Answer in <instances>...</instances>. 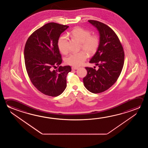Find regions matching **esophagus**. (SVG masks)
<instances>
[{
  "mask_svg": "<svg viewBox=\"0 0 148 148\" xmlns=\"http://www.w3.org/2000/svg\"><path fill=\"white\" fill-rule=\"evenodd\" d=\"M77 69H78V67H76V66H72V70H77Z\"/></svg>",
  "mask_w": 148,
  "mask_h": 148,
  "instance_id": "34e87169",
  "label": "esophagus"
}]
</instances>
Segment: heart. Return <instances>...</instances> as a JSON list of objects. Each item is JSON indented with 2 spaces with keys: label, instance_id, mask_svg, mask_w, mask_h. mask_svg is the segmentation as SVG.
Segmentation results:
<instances>
[{
  "label": "heart",
  "instance_id": "b5f03b06",
  "mask_svg": "<svg viewBox=\"0 0 148 148\" xmlns=\"http://www.w3.org/2000/svg\"><path fill=\"white\" fill-rule=\"evenodd\" d=\"M71 34L73 37L81 43L80 48L85 51L71 53L66 57L65 62L70 66H81L87 58L86 52L89 56H92L97 52L99 47V38L95 34L91 35L90 31L81 27L75 28ZM67 43L68 37L66 35L60 36L58 41L59 49L64 54L68 53Z\"/></svg>",
  "mask_w": 148,
  "mask_h": 148
}]
</instances>
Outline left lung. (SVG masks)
<instances>
[{
  "label": "left lung",
  "mask_w": 148,
  "mask_h": 148,
  "mask_svg": "<svg viewBox=\"0 0 148 148\" xmlns=\"http://www.w3.org/2000/svg\"><path fill=\"white\" fill-rule=\"evenodd\" d=\"M88 22L99 32V47L89 62L99 69L96 70L86 67L87 74L83 82L90 92L99 93L108 89L116 82L123 66L124 52L118 37L111 28L97 21Z\"/></svg>",
  "instance_id": "obj_1"
}]
</instances>
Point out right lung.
I'll return each mask as SVG.
<instances>
[{"instance_id":"add662e5","label":"right lung","mask_w":148,"mask_h":148,"mask_svg":"<svg viewBox=\"0 0 148 148\" xmlns=\"http://www.w3.org/2000/svg\"><path fill=\"white\" fill-rule=\"evenodd\" d=\"M66 25L49 23L36 30L27 40L24 49L25 63L32 84L44 95L57 97L66 87V75L70 66H59L62 62L58 47L60 34L68 28Z\"/></svg>"}]
</instances>
